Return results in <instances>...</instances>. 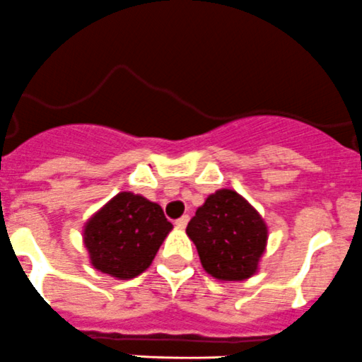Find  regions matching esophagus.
<instances>
[{
    "label": "esophagus",
    "instance_id": "obj_1",
    "mask_svg": "<svg viewBox=\"0 0 362 362\" xmlns=\"http://www.w3.org/2000/svg\"><path fill=\"white\" fill-rule=\"evenodd\" d=\"M188 220H190V216L183 215V216H181V218L175 220V226H177L179 229H185V227H187V223H188Z\"/></svg>",
    "mask_w": 362,
    "mask_h": 362
}]
</instances>
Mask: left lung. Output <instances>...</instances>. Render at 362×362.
<instances>
[{
    "label": "left lung",
    "instance_id": "1",
    "mask_svg": "<svg viewBox=\"0 0 362 362\" xmlns=\"http://www.w3.org/2000/svg\"><path fill=\"white\" fill-rule=\"evenodd\" d=\"M187 235L197 247L204 270L220 281L249 279L267 245L263 218L233 190L209 195L188 222Z\"/></svg>",
    "mask_w": 362,
    "mask_h": 362
}]
</instances>
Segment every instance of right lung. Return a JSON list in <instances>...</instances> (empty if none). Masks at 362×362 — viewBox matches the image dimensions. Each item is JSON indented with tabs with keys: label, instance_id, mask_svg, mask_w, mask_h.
I'll return each mask as SVG.
<instances>
[{
	"label": "right lung",
	"instance_id": "add662e5",
	"mask_svg": "<svg viewBox=\"0 0 362 362\" xmlns=\"http://www.w3.org/2000/svg\"><path fill=\"white\" fill-rule=\"evenodd\" d=\"M170 229L161 206L120 192L88 220L83 240L94 268L117 279H133L149 268Z\"/></svg>",
	"mask_w": 362,
	"mask_h": 362
}]
</instances>
